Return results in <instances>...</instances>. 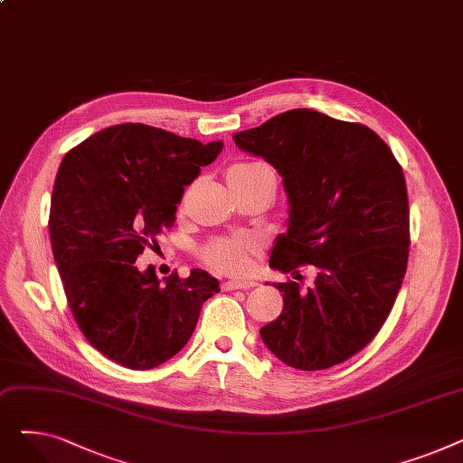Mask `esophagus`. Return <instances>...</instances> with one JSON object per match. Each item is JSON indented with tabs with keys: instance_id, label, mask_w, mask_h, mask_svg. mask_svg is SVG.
<instances>
[{
	"instance_id": "esophagus-1",
	"label": "esophagus",
	"mask_w": 463,
	"mask_h": 463,
	"mask_svg": "<svg viewBox=\"0 0 463 463\" xmlns=\"http://www.w3.org/2000/svg\"><path fill=\"white\" fill-rule=\"evenodd\" d=\"M255 281H246V279H231L223 283V290H248L251 287H255Z\"/></svg>"
}]
</instances>
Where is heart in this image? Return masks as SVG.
<instances>
[{"label":"heart","mask_w":463,"mask_h":463,"mask_svg":"<svg viewBox=\"0 0 463 463\" xmlns=\"http://www.w3.org/2000/svg\"><path fill=\"white\" fill-rule=\"evenodd\" d=\"M229 173L240 176H266L272 184V173L269 168L260 165H238L231 168ZM257 241L250 236H231V238H217L203 250V259L213 270L223 274H241L250 269L251 259L257 253Z\"/></svg>","instance_id":"b5f03b06"}]
</instances>
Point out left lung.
Instances as JSON below:
<instances>
[{
    "label": "left lung",
    "instance_id": "obj_1",
    "mask_svg": "<svg viewBox=\"0 0 463 463\" xmlns=\"http://www.w3.org/2000/svg\"><path fill=\"white\" fill-rule=\"evenodd\" d=\"M232 138L283 178L288 229L276 238L270 266L283 274H298L302 264L317 270L307 290L298 281L274 283L283 311L260 328L262 342L290 368H332L372 342L402 287L403 170L370 128L311 109L281 112Z\"/></svg>",
    "mask_w": 463,
    "mask_h": 463
}]
</instances>
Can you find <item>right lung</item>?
Listing matches in <instances>:
<instances>
[{"mask_svg":"<svg viewBox=\"0 0 463 463\" xmlns=\"http://www.w3.org/2000/svg\"><path fill=\"white\" fill-rule=\"evenodd\" d=\"M223 148L144 124H119L65 154L52 189V253L88 342L129 370H152L189 342L219 281L201 269L157 278L137 269L175 225L184 187Z\"/></svg>","mask_w":463,"mask_h":463,"instance_id":"add662e5","label":"right lung"}]
</instances>
